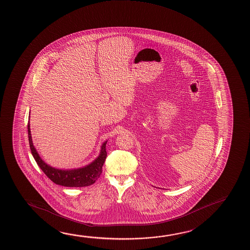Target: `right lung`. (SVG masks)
Instances as JSON below:
<instances>
[{"label":"right lung","mask_w":250,"mask_h":250,"mask_svg":"<svg viewBox=\"0 0 250 250\" xmlns=\"http://www.w3.org/2000/svg\"><path fill=\"white\" fill-rule=\"evenodd\" d=\"M28 140L30 146L31 152L39 167L42 169L46 176L53 181L54 184L62 185L65 187H84L94 184L102 173V166L104 165L107 152L105 146L107 141H104L100 149L99 157L87 166L78 168V169H62L54 168L47 165L40 157L38 151L35 149L32 137H31L30 124L27 123Z\"/></svg>","instance_id":"right-lung-1"}]
</instances>
